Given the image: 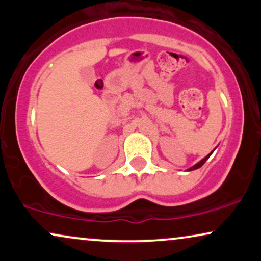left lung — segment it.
<instances>
[{"label": "left lung", "instance_id": "8db88e82", "mask_svg": "<svg viewBox=\"0 0 261 261\" xmlns=\"http://www.w3.org/2000/svg\"><path fill=\"white\" fill-rule=\"evenodd\" d=\"M211 153H212V152H211ZM211 153H210V154H207V155H206V157H205V158H203V160H201V161H200V162H199V163H196V164H195V166H193V167H191V168H189V170H194V169H197V168H200V167H201V166H203V163H205V162L208 160V157H210V155H211Z\"/></svg>", "mask_w": 261, "mask_h": 261}]
</instances>
